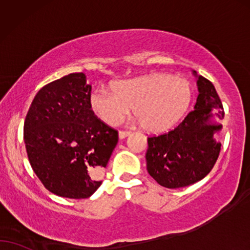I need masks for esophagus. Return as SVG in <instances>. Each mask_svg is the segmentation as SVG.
Instances as JSON below:
<instances>
[{"instance_id": "obj_1", "label": "esophagus", "mask_w": 250, "mask_h": 250, "mask_svg": "<svg viewBox=\"0 0 250 250\" xmlns=\"http://www.w3.org/2000/svg\"><path fill=\"white\" fill-rule=\"evenodd\" d=\"M129 135H130L129 131H119V139H125V137H128Z\"/></svg>"}]
</instances>
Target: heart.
<instances>
[{"instance_id": "1", "label": "heart", "mask_w": 250, "mask_h": 250, "mask_svg": "<svg viewBox=\"0 0 250 250\" xmlns=\"http://www.w3.org/2000/svg\"><path fill=\"white\" fill-rule=\"evenodd\" d=\"M191 102V86L185 79L166 73H149L112 84V91L96 89L89 104L98 119L115 125L132 106L143 129L161 132L182 118Z\"/></svg>"}]
</instances>
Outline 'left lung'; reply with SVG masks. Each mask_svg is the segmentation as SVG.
Returning a JSON list of instances; mask_svg holds the SVG:
<instances>
[{
  "label": "left lung",
  "mask_w": 250,
  "mask_h": 250,
  "mask_svg": "<svg viewBox=\"0 0 250 250\" xmlns=\"http://www.w3.org/2000/svg\"><path fill=\"white\" fill-rule=\"evenodd\" d=\"M193 74L199 90L193 111L175 129L147 138L146 169L164 188H184L201 181L221 151L216 135L223 128V104L214 84L195 71Z\"/></svg>",
  "instance_id": "1"
}]
</instances>
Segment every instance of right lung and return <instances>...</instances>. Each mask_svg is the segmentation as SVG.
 Returning a JSON list of instances; mask_svg holds the SVG:
<instances>
[{
    "mask_svg": "<svg viewBox=\"0 0 250 250\" xmlns=\"http://www.w3.org/2000/svg\"><path fill=\"white\" fill-rule=\"evenodd\" d=\"M90 92L85 74L72 73L40 89L26 115L29 164L45 188L58 197L94 194L118 143V131L91 111Z\"/></svg>",
    "mask_w": 250,
    "mask_h": 250,
    "instance_id": "obj_1",
    "label": "right lung"
}]
</instances>
